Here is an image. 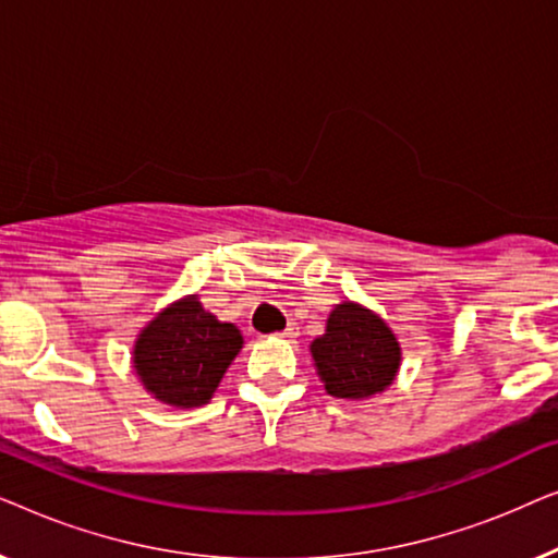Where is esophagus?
<instances>
[{
	"mask_svg": "<svg viewBox=\"0 0 558 558\" xmlns=\"http://www.w3.org/2000/svg\"><path fill=\"white\" fill-rule=\"evenodd\" d=\"M296 335V327L294 325H289L287 330H281V332H277V338H281V340H292Z\"/></svg>",
	"mask_w": 558,
	"mask_h": 558,
	"instance_id": "34e87169",
	"label": "esophagus"
}]
</instances>
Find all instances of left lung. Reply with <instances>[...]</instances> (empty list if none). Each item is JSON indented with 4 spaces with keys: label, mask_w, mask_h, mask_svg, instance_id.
Listing matches in <instances>:
<instances>
[{
    "label": "left lung",
    "mask_w": 558,
    "mask_h": 558,
    "mask_svg": "<svg viewBox=\"0 0 558 558\" xmlns=\"http://www.w3.org/2000/svg\"><path fill=\"white\" fill-rule=\"evenodd\" d=\"M310 353L325 391L348 401L384 393L401 365V345L386 319L355 302L335 304Z\"/></svg>",
    "instance_id": "obj_1"
}]
</instances>
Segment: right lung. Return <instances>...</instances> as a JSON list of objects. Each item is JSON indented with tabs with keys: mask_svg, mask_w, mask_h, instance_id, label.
Masks as SVG:
<instances>
[{
	"mask_svg": "<svg viewBox=\"0 0 558 558\" xmlns=\"http://www.w3.org/2000/svg\"><path fill=\"white\" fill-rule=\"evenodd\" d=\"M243 338L233 323L203 310L197 294L165 307L134 342V371L147 393L178 409L203 407L241 353Z\"/></svg>",
	"mask_w": 558,
	"mask_h": 558,
	"instance_id": "obj_1",
	"label": "right lung"
}]
</instances>
